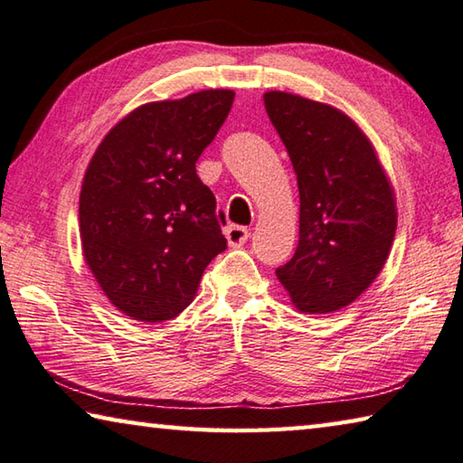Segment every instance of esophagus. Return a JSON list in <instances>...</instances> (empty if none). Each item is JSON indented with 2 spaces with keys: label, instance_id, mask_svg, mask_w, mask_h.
I'll return each mask as SVG.
<instances>
[{
  "label": "esophagus",
  "instance_id": "esophagus-1",
  "mask_svg": "<svg viewBox=\"0 0 463 463\" xmlns=\"http://www.w3.org/2000/svg\"><path fill=\"white\" fill-rule=\"evenodd\" d=\"M225 238H227V244L238 248L248 240V230H246V227H241V225H227L225 227Z\"/></svg>",
  "mask_w": 463,
  "mask_h": 463
}]
</instances>
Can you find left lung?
<instances>
[{"instance_id": "8db88e82", "label": "left lung", "mask_w": 463, "mask_h": 463, "mask_svg": "<svg viewBox=\"0 0 463 463\" xmlns=\"http://www.w3.org/2000/svg\"><path fill=\"white\" fill-rule=\"evenodd\" d=\"M264 109L298 174L299 241L277 279L303 314H332L380 275L396 236V196L373 143L335 106L267 92Z\"/></svg>"}]
</instances>
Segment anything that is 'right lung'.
I'll list each match as a JSON object with an SVG mask.
<instances>
[{
  "label": "right lung",
  "instance_id": "1",
  "mask_svg": "<svg viewBox=\"0 0 463 463\" xmlns=\"http://www.w3.org/2000/svg\"><path fill=\"white\" fill-rule=\"evenodd\" d=\"M232 90L147 102L106 133L83 174L86 264L118 312L156 324L191 306L227 248L194 164L230 115Z\"/></svg>",
  "mask_w": 463,
  "mask_h": 463
}]
</instances>
